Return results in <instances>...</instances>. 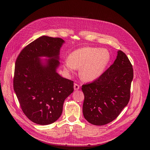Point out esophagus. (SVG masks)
<instances>
[{
  "mask_svg": "<svg viewBox=\"0 0 150 150\" xmlns=\"http://www.w3.org/2000/svg\"><path fill=\"white\" fill-rule=\"evenodd\" d=\"M74 90H78L79 89V86L78 84H74Z\"/></svg>",
  "mask_w": 150,
  "mask_h": 150,
  "instance_id": "1",
  "label": "esophagus"
}]
</instances>
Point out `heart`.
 I'll return each mask as SVG.
<instances>
[{
	"label": "heart",
	"mask_w": 150,
	"mask_h": 150,
	"mask_svg": "<svg viewBox=\"0 0 150 150\" xmlns=\"http://www.w3.org/2000/svg\"><path fill=\"white\" fill-rule=\"evenodd\" d=\"M110 61L111 54L108 49L84 47L72 52L63 62V67L67 72L79 69L81 79L91 82L104 73Z\"/></svg>",
	"instance_id": "heart-1"
}]
</instances>
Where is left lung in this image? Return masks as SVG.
Instances as JSON below:
<instances>
[{
	"instance_id": "left-lung-1",
	"label": "left lung",
	"mask_w": 150,
	"mask_h": 150,
	"mask_svg": "<svg viewBox=\"0 0 150 150\" xmlns=\"http://www.w3.org/2000/svg\"><path fill=\"white\" fill-rule=\"evenodd\" d=\"M133 78V69L128 57L118 51L114 63L99 78L82 86L84 118L98 126L115 120L129 101Z\"/></svg>"
}]
</instances>
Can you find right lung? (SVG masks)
<instances>
[{"mask_svg": "<svg viewBox=\"0 0 150 150\" xmlns=\"http://www.w3.org/2000/svg\"><path fill=\"white\" fill-rule=\"evenodd\" d=\"M64 40L43 35L25 46L18 56L13 89L25 115L40 125L52 123L62 112L65 99L73 92V81L56 72ZM49 59L43 60L40 57Z\"/></svg>", "mask_w": 150, "mask_h": 150, "instance_id": "1", "label": "right lung"}]
</instances>
